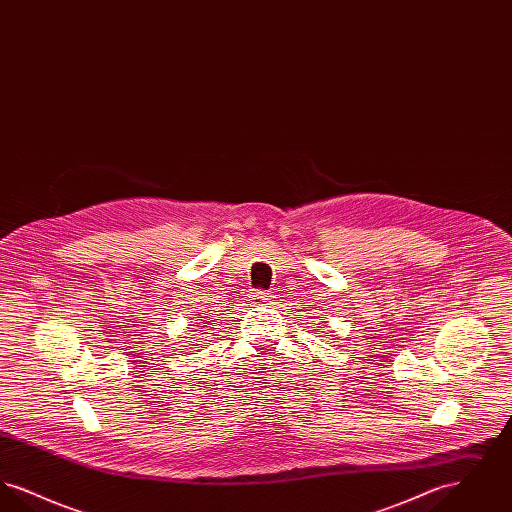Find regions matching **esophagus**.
Masks as SVG:
<instances>
[{
  "instance_id": "obj_1",
  "label": "esophagus",
  "mask_w": 512,
  "mask_h": 512,
  "mask_svg": "<svg viewBox=\"0 0 512 512\" xmlns=\"http://www.w3.org/2000/svg\"><path fill=\"white\" fill-rule=\"evenodd\" d=\"M251 297H253V303H257V305H270L274 295L270 292H263V290H259V292L253 293Z\"/></svg>"
}]
</instances>
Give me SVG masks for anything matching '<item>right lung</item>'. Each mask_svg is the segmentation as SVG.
I'll return each mask as SVG.
<instances>
[{
  "label": "right lung",
  "mask_w": 512,
  "mask_h": 512,
  "mask_svg": "<svg viewBox=\"0 0 512 512\" xmlns=\"http://www.w3.org/2000/svg\"><path fill=\"white\" fill-rule=\"evenodd\" d=\"M201 318H203V317H199V320H201Z\"/></svg>",
  "instance_id": "right-lung-1"
}]
</instances>
